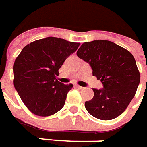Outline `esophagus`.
<instances>
[{
  "label": "esophagus",
  "instance_id": "1",
  "mask_svg": "<svg viewBox=\"0 0 147 147\" xmlns=\"http://www.w3.org/2000/svg\"><path fill=\"white\" fill-rule=\"evenodd\" d=\"M76 88H78V89H80V90H83V89H85L84 87H82V86H80V85H76Z\"/></svg>",
  "mask_w": 147,
  "mask_h": 147
}]
</instances>
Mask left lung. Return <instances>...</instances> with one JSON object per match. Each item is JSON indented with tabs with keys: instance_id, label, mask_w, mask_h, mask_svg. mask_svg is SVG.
<instances>
[{
	"instance_id": "obj_1",
	"label": "left lung",
	"mask_w": 147,
	"mask_h": 147,
	"mask_svg": "<svg viewBox=\"0 0 147 147\" xmlns=\"http://www.w3.org/2000/svg\"><path fill=\"white\" fill-rule=\"evenodd\" d=\"M77 55L88 62L104 88H93L94 96L85 103L88 112L102 120L118 117L134 98L140 74L131 52L108 40L84 42Z\"/></svg>"
}]
</instances>
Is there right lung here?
Returning a JSON list of instances; mask_svg holds the SVG:
<instances>
[{
	"instance_id": "1",
	"label": "right lung",
	"mask_w": 147,
	"mask_h": 147,
	"mask_svg": "<svg viewBox=\"0 0 147 147\" xmlns=\"http://www.w3.org/2000/svg\"><path fill=\"white\" fill-rule=\"evenodd\" d=\"M79 42L47 37L25 46L16 59L14 87L26 107L35 115L49 116L65 105L73 85L59 82V69Z\"/></svg>"
}]
</instances>
